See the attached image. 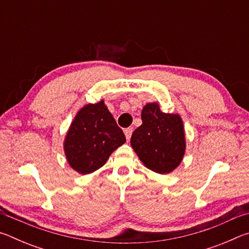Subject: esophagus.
<instances>
[{
  "label": "esophagus",
  "instance_id": "esophagus-1",
  "mask_svg": "<svg viewBox=\"0 0 249 249\" xmlns=\"http://www.w3.org/2000/svg\"><path fill=\"white\" fill-rule=\"evenodd\" d=\"M132 133H133V128L128 127V128H125L124 129V134H125V136H126V140H127V141L130 140V137H132Z\"/></svg>",
  "mask_w": 249,
  "mask_h": 249
}]
</instances>
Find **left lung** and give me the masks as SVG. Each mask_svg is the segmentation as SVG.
<instances>
[{"instance_id": "obj_1", "label": "left lung", "mask_w": 249, "mask_h": 249, "mask_svg": "<svg viewBox=\"0 0 249 249\" xmlns=\"http://www.w3.org/2000/svg\"><path fill=\"white\" fill-rule=\"evenodd\" d=\"M142 121L134 130L130 145L148 169L169 174L180 165L185 150L181 117L161 112L157 103H148L142 111Z\"/></svg>"}]
</instances>
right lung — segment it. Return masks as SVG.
Here are the masks:
<instances>
[{
  "label": "right lung",
  "mask_w": 249,
  "mask_h": 249,
  "mask_svg": "<svg viewBox=\"0 0 249 249\" xmlns=\"http://www.w3.org/2000/svg\"><path fill=\"white\" fill-rule=\"evenodd\" d=\"M125 142L123 130L100 101L86 105L74 117L65 141L66 157L74 170L88 175L104 166Z\"/></svg>",
  "instance_id": "right-lung-1"
}]
</instances>
